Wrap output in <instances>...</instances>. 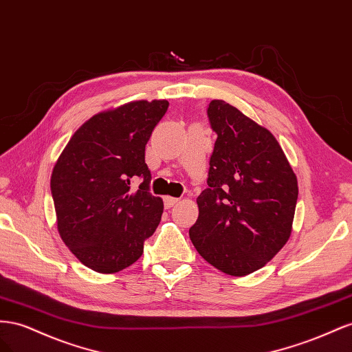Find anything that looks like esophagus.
<instances>
[{"label":"esophagus","instance_id":"esophagus-1","mask_svg":"<svg viewBox=\"0 0 352 352\" xmlns=\"http://www.w3.org/2000/svg\"><path fill=\"white\" fill-rule=\"evenodd\" d=\"M164 202H165V208H166V209H169V208L175 206V205L179 202V199H177V197H170V196H166V197L164 199Z\"/></svg>","mask_w":352,"mask_h":352}]
</instances>
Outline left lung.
Listing matches in <instances>:
<instances>
[{
	"instance_id": "left-lung-1",
	"label": "left lung",
	"mask_w": 352,
	"mask_h": 352,
	"mask_svg": "<svg viewBox=\"0 0 352 352\" xmlns=\"http://www.w3.org/2000/svg\"><path fill=\"white\" fill-rule=\"evenodd\" d=\"M217 142L190 240L234 277L263 268L292 233L298 179L276 137L224 100L208 107Z\"/></svg>"
}]
</instances>
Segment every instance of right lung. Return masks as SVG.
<instances>
[{"label":"right lung","mask_w":352,"mask_h":352,"mask_svg":"<svg viewBox=\"0 0 352 352\" xmlns=\"http://www.w3.org/2000/svg\"><path fill=\"white\" fill-rule=\"evenodd\" d=\"M169 103L134 100L79 126L52 173L58 234L81 263L102 274L134 264L155 233L164 202L148 192L146 144ZM142 176L137 190L132 178Z\"/></svg>","instance_id":"right-lung-1"}]
</instances>
